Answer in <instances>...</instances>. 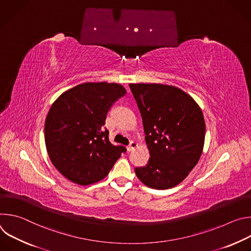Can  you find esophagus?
Instances as JSON below:
<instances>
[{
    "instance_id": "obj_1",
    "label": "esophagus",
    "mask_w": 251,
    "mask_h": 251,
    "mask_svg": "<svg viewBox=\"0 0 251 251\" xmlns=\"http://www.w3.org/2000/svg\"><path fill=\"white\" fill-rule=\"evenodd\" d=\"M138 147V143L137 142H135V141H131L130 142V144L127 146V150L129 151V152H131V151H133L135 148H137Z\"/></svg>"
}]
</instances>
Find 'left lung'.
Here are the masks:
<instances>
[{
  "instance_id": "8db88e82",
  "label": "left lung",
  "mask_w": 251,
  "mask_h": 251,
  "mask_svg": "<svg viewBox=\"0 0 251 251\" xmlns=\"http://www.w3.org/2000/svg\"><path fill=\"white\" fill-rule=\"evenodd\" d=\"M144 126L148 165L135 169L139 180L156 190L177 186L198 164L205 123L194 98L173 85L130 83Z\"/></svg>"
}]
</instances>
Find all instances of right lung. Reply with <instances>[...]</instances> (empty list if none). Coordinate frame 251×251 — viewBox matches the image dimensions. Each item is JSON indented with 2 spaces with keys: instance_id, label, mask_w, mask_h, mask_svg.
I'll return each mask as SVG.
<instances>
[{
  "instance_id": "add662e5",
  "label": "right lung",
  "mask_w": 251,
  "mask_h": 251,
  "mask_svg": "<svg viewBox=\"0 0 251 251\" xmlns=\"http://www.w3.org/2000/svg\"><path fill=\"white\" fill-rule=\"evenodd\" d=\"M125 93L118 83L84 82L52 103L45 123L46 147L67 180L81 186L97 183L126 151L111 144L103 127L111 105Z\"/></svg>"
}]
</instances>
